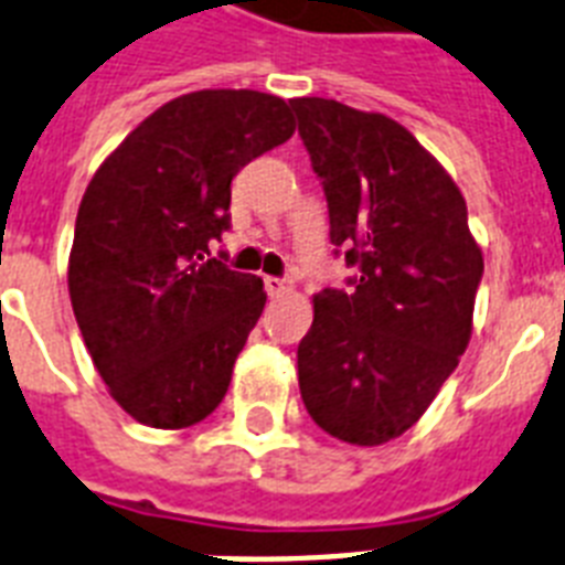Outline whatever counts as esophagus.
I'll list each match as a JSON object with an SVG mask.
<instances>
[{
	"label": "esophagus",
	"mask_w": 565,
	"mask_h": 565,
	"mask_svg": "<svg viewBox=\"0 0 565 565\" xmlns=\"http://www.w3.org/2000/svg\"><path fill=\"white\" fill-rule=\"evenodd\" d=\"M264 287H267L269 296L278 298V296H284V292L290 290V281H284V278H275V275H267V278H264Z\"/></svg>",
	"instance_id": "obj_1"
}]
</instances>
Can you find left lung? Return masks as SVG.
Instances as JSON below:
<instances>
[{
	"instance_id": "8db88e82",
	"label": "left lung",
	"mask_w": 565,
	"mask_h": 565,
	"mask_svg": "<svg viewBox=\"0 0 565 565\" xmlns=\"http://www.w3.org/2000/svg\"><path fill=\"white\" fill-rule=\"evenodd\" d=\"M328 196L348 290L313 296L298 388L339 441L377 447L417 424L473 330L484 260L467 203L406 127L328 98L290 100Z\"/></svg>"
}]
</instances>
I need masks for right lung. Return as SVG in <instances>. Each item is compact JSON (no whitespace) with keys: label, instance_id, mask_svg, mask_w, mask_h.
<instances>
[{"label":"right lung","instance_id":"add662e5","mask_svg":"<svg viewBox=\"0 0 565 565\" xmlns=\"http://www.w3.org/2000/svg\"><path fill=\"white\" fill-rule=\"evenodd\" d=\"M296 132L287 100L203 89L168 100L107 156L77 209L68 296L95 369L127 415L185 429L217 409L260 319L258 275L211 258L232 179Z\"/></svg>","mask_w":565,"mask_h":565}]
</instances>
